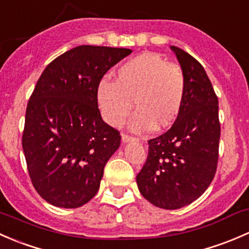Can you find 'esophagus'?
Wrapping results in <instances>:
<instances>
[{
    "label": "esophagus",
    "mask_w": 249,
    "mask_h": 249,
    "mask_svg": "<svg viewBox=\"0 0 249 249\" xmlns=\"http://www.w3.org/2000/svg\"><path fill=\"white\" fill-rule=\"evenodd\" d=\"M133 140H137V138L132 137V135H128L124 133L122 134V142H133Z\"/></svg>",
    "instance_id": "esophagus-1"
}]
</instances>
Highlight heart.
<instances>
[{
  "label": "heart",
  "instance_id": "b5f03b06",
  "mask_svg": "<svg viewBox=\"0 0 249 249\" xmlns=\"http://www.w3.org/2000/svg\"><path fill=\"white\" fill-rule=\"evenodd\" d=\"M186 97V78L178 66L157 53H143L117 68L115 80L103 79L97 102L104 121L120 127L133 109L130 128L145 132L169 127L180 115Z\"/></svg>",
  "mask_w": 249,
  "mask_h": 249
}]
</instances>
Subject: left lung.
Instances as JSON below:
<instances>
[{
  "label": "left lung",
  "mask_w": 249,
  "mask_h": 249,
  "mask_svg": "<svg viewBox=\"0 0 249 249\" xmlns=\"http://www.w3.org/2000/svg\"><path fill=\"white\" fill-rule=\"evenodd\" d=\"M186 78V97L170 129L148 140L146 162L137 175L143 198L176 210L199 198L217 170L220 137L218 98L200 63L171 47Z\"/></svg>",
  "instance_id": "1"
}]
</instances>
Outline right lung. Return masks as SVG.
Segmentation results:
<instances>
[{"instance_id": "add662e5", "label": "right lung", "mask_w": 249, "mask_h": 249, "mask_svg": "<svg viewBox=\"0 0 249 249\" xmlns=\"http://www.w3.org/2000/svg\"><path fill=\"white\" fill-rule=\"evenodd\" d=\"M130 49L80 45L51 61L30 97L22 148L33 187L53 206L75 209L97 194L121 142L103 121L97 87Z\"/></svg>"}]
</instances>
